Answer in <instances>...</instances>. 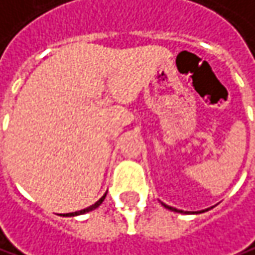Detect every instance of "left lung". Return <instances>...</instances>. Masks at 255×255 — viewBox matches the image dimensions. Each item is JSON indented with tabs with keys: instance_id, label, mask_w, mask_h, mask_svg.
<instances>
[{
	"instance_id": "obj_1",
	"label": "left lung",
	"mask_w": 255,
	"mask_h": 255,
	"mask_svg": "<svg viewBox=\"0 0 255 255\" xmlns=\"http://www.w3.org/2000/svg\"><path fill=\"white\" fill-rule=\"evenodd\" d=\"M163 206H165V207H168L169 210H174V212H179V210H176V209H174V207H169V206H166V204H163ZM181 213H182V212H181Z\"/></svg>"
}]
</instances>
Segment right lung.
<instances>
[{
    "instance_id": "1",
    "label": "right lung",
    "mask_w": 255,
    "mask_h": 255,
    "mask_svg": "<svg viewBox=\"0 0 255 255\" xmlns=\"http://www.w3.org/2000/svg\"><path fill=\"white\" fill-rule=\"evenodd\" d=\"M105 197H106V196L102 197V198H101L99 201H96L95 204H92L90 207H87V209H83V210H80V212H74V213H68L67 216H77V215H83V213H86V212H92L93 209H96V207H99V206L102 204V201H104V200H105Z\"/></svg>"
}]
</instances>
